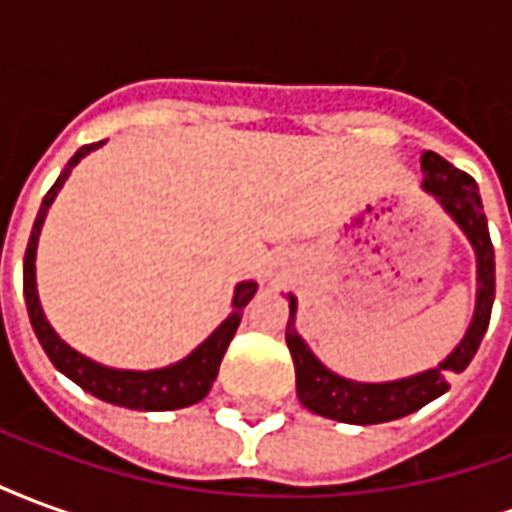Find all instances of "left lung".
<instances>
[{
	"label": "left lung",
	"mask_w": 512,
	"mask_h": 512,
	"mask_svg": "<svg viewBox=\"0 0 512 512\" xmlns=\"http://www.w3.org/2000/svg\"><path fill=\"white\" fill-rule=\"evenodd\" d=\"M422 172H425L422 186L433 197H439L444 211L461 224V230L477 252V307H474L472 326L461 345L439 367L425 370L419 376L403 378V381H389V384H356V381L329 373L312 356V351L290 323L293 312H296V299L290 296V321L285 343H288L293 367H296V392H299L301 403L321 417L348 422V425H378V422H392V419L414 414L450 389L452 373H463L483 343V334L491 321V307H494L496 277L494 244L488 235V219H485L480 191H477L472 175L452 167L447 158H441L433 150L422 153Z\"/></svg>",
	"instance_id": "1"
}]
</instances>
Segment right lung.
<instances>
[{"mask_svg":"<svg viewBox=\"0 0 512 512\" xmlns=\"http://www.w3.org/2000/svg\"><path fill=\"white\" fill-rule=\"evenodd\" d=\"M98 145H101V142L79 147V150L73 153L71 161H68V167L62 169V175L57 178V183H54L49 189V194L43 197L38 219H35L32 235H29L27 255H24V299H27L29 321H32V329L38 334L43 351H46V356L51 359V365L71 378L73 384L82 386L84 392L101 397L106 403L139 408V411H172V408L194 406V403H200L202 397L211 392L213 381H216V373H219V365H222L224 359V351H227V345H230L235 329H238V323H241V310H244L246 304L252 301V296L257 293L255 282H241V285L235 288V312L200 345V348H197V351H194V354L186 356L178 365L164 367V370H150V373H131V370H112V367L95 365L87 356L76 354L73 348H68V345L62 343L60 337L54 334V329L49 326V321H46L43 310H40L38 288H35V249H38L40 227H43L46 211H49V205L54 202V197H57V191L62 189V183L71 175V169L79 164V158L87 156V153L95 150Z\"/></svg>","mask_w":512,"mask_h":512,"instance_id":"obj_1","label":"right lung"}]
</instances>
